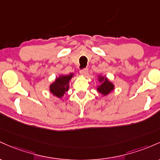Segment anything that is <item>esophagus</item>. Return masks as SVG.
<instances>
[{
  "instance_id": "1",
  "label": "esophagus",
  "mask_w": 160,
  "mask_h": 160,
  "mask_svg": "<svg viewBox=\"0 0 160 160\" xmlns=\"http://www.w3.org/2000/svg\"><path fill=\"white\" fill-rule=\"evenodd\" d=\"M88 69L87 68H85V69H82V70H80V74L82 75H86L88 74Z\"/></svg>"
}]
</instances>
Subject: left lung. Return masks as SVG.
<instances>
[{"label": "left lung", "mask_w": 160, "mask_h": 160, "mask_svg": "<svg viewBox=\"0 0 160 160\" xmlns=\"http://www.w3.org/2000/svg\"><path fill=\"white\" fill-rule=\"evenodd\" d=\"M98 81L100 82V85L98 86V91L103 96L109 94L111 91H113L114 89V85L111 82L107 79L106 77L102 76V75H99V78H98Z\"/></svg>", "instance_id": "8db88e82"}]
</instances>
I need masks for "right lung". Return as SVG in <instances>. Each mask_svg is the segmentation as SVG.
Wrapping results in <instances>:
<instances>
[{
	"instance_id": "right-lung-1",
	"label": "right lung",
	"mask_w": 160,
	"mask_h": 160,
	"mask_svg": "<svg viewBox=\"0 0 160 160\" xmlns=\"http://www.w3.org/2000/svg\"><path fill=\"white\" fill-rule=\"evenodd\" d=\"M73 73L66 75H60L50 85V91L57 98H61L68 91L69 87V81L73 77Z\"/></svg>"
}]
</instances>
